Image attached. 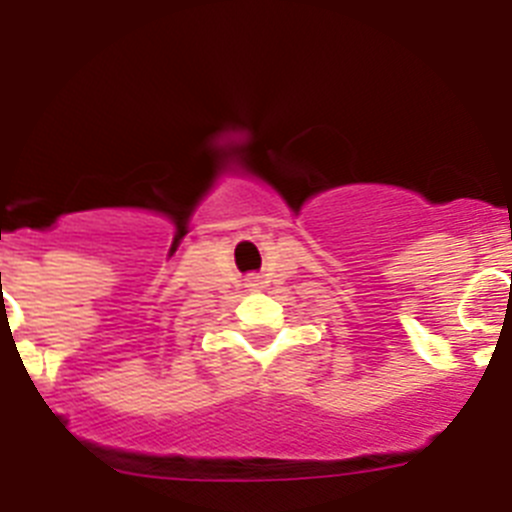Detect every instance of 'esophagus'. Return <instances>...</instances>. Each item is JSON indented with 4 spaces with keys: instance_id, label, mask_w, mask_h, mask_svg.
I'll return each instance as SVG.
<instances>
[{
    "instance_id": "esophagus-1",
    "label": "esophagus",
    "mask_w": 512,
    "mask_h": 512,
    "mask_svg": "<svg viewBox=\"0 0 512 512\" xmlns=\"http://www.w3.org/2000/svg\"><path fill=\"white\" fill-rule=\"evenodd\" d=\"M261 284H264V282H261L259 277H251V279H248V287H251V289H259Z\"/></svg>"
}]
</instances>
